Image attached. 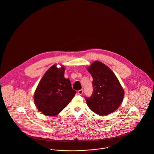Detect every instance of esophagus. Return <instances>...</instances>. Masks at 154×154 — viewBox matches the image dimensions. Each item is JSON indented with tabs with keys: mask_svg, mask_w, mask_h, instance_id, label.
I'll list each match as a JSON object with an SVG mask.
<instances>
[{
	"mask_svg": "<svg viewBox=\"0 0 154 154\" xmlns=\"http://www.w3.org/2000/svg\"><path fill=\"white\" fill-rule=\"evenodd\" d=\"M83 93H84V90H80L78 91V94L79 95H82L83 94Z\"/></svg>",
	"mask_w": 154,
	"mask_h": 154,
	"instance_id": "esophagus-1",
	"label": "esophagus"
}]
</instances>
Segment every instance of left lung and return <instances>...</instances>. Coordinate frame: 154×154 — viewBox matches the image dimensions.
Wrapping results in <instances>:
<instances>
[{"instance_id": "1", "label": "left lung", "mask_w": 154, "mask_h": 154, "mask_svg": "<svg viewBox=\"0 0 154 154\" xmlns=\"http://www.w3.org/2000/svg\"><path fill=\"white\" fill-rule=\"evenodd\" d=\"M92 75L93 92L90 97H85L90 109L99 115H106L115 111L120 106L124 91L114 73L99 61L87 67Z\"/></svg>"}]
</instances>
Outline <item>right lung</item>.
<instances>
[{
    "label": "right lung",
    "mask_w": 154,
    "mask_h": 154,
    "mask_svg": "<svg viewBox=\"0 0 154 154\" xmlns=\"http://www.w3.org/2000/svg\"><path fill=\"white\" fill-rule=\"evenodd\" d=\"M65 68L54 64L44 74L34 94V102L44 115L55 116L64 109L76 94L69 79L64 76Z\"/></svg>",
    "instance_id": "obj_1"
}]
</instances>
